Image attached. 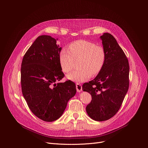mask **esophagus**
Wrapping results in <instances>:
<instances>
[{"mask_svg":"<svg viewBox=\"0 0 148 148\" xmlns=\"http://www.w3.org/2000/svg\"><path fill=\"white\" fill-rule=\"evenodd\" d=\"M76 89L78 92H79L81 91H82V85L79 83H77L76 84Z\"/></svg>","mask_w":148,"mask_h":148,"instance_id":"esophagus-1","label":"esophagus"}]
</instances>
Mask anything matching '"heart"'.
I'll return each instance as SVG.
<instances>
[{
  "mask_svg": "<svg viewBox=\"0 0 148 148\" xmlns=\"http://www.w3.org/2000/svg\"><path fill=\"white\" fill-rule=\"evenodd\" d=\"M70 50L63 49L60 53L59 60L62 70L66 73L71 72L75 67V61L80 60V69L67 75V78L76 82L88 80L91 75H97L103 69L107 58V53L102 46L94 42L79 40L71 43Z\"/></svg>",
  "mask_w": 148,
  "mask_h": 148,
  "instance_id": "b5f03b06",
  "label": "heart"
}]
</instances>
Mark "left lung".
<instances>
[{"label": "left lung", "mask_w": 148, "mask_h": 148, "mask_svg": "<svg viewBox=\"0 0 148 148\" xmlns=\"http://www.w3.org/2000/svg\"><path fill=\"white\" fill-rule=\"evenodd\" d=\"M107 58L101 71L82 85L92 100L86 107L88 116L97 121H107L119 111L130 85L128 60L114 37L105 33L100 37Z\"/></svg>", "instance_id": "8db88e82"}]
</instances>
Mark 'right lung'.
<instances>
[{
    "label": "right lung",
    "instance_id": "right-lung-1",
    "mask_svg": "<svg viewBox=\"0 0 148 148\" xmlns=\"http://www.w3.org/2000/svg\"><path fill=\"white\" fill-rule=\"evenodd\" d=\"M50 36H38L21 66L23 95L33 114L46 122L58 119L77 91L70 80L56 83L64 77L59 60L61 47Z\"/></svg>",
    "mask_w": 148,
    "mask_h": 148
}]
</instances>
